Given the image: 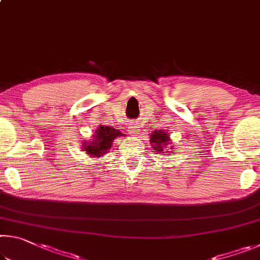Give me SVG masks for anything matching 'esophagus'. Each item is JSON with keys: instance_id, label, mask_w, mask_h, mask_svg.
Masks as SVG:
<instances>
[{"instance_id": "esophagus-1", "label": "esophagus", "mask_w": 260, "mask_h": 260, "mask_svg": "<svg viewBox=\"0 0 260 260\" xmlns=\"http://www.w3.org/2000/svg\"><path fill=\"white\" fill-rule=\"evenodd\" d=\"M128 131L132 135H138L140 132V127L138 125H133V126L128 127Z\"/></svg>"}]
</instances>
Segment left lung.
Wrapping results in <instances>:
<instances>
[{"label":"left lung","instance_id":"left-lung-1","mask_svg":"<svg viewBox=\"0 0 260 260\" xmlns=\"http://www.w3.org/2000/svg\"><path fill=\"white\" fill-rule=\"evenodd\" d=\"M170 136L167 135L164 129L155 131L150 135V144L152 148H155V150L158 152H162L166 150V146L169 144Z\"/></svg>","mask_w":260,"mask_h":260}]
</instances>
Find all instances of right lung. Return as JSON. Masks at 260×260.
Returning <instances> with one entry per match:
<instances>
[{"label": "right lung", "instance_id": "obj_1", "mask_svg": "<svg viewBox=\"0 0 260 260\" xmlns=\"http://www.w3.org/2000/svg\"><path fill=\"white\" fill-rule=\"evenodd\" d=\"M95 134L94 140L89 144H83V150H86L88 155H91L93 157H101L104 153H107L112 146L113 140L117 136L122 135L120 131L108 126H100Z\"/></svg>", "mask_w": 260, "mask_h": 260}]
</instances>
